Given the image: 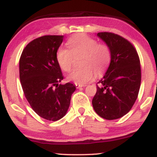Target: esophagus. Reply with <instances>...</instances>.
Instances as JSON below:
<instances>
[{
	"label": "esophagus",
	"instance_id": "34e87169",
	"mask_svg": "<svg viewBox=\"0 0 157 157\" xmlns=\"http://www.w3.org/2000/svg\"><path fill=\"white\" fill-rule=\"evenodd\" d=\"M75 86H76L77 89H79V88H81V87H85V86H86V85H81V84L75 83Z\"/></svg>",
	"mask_w": 157,
	"mask_h": 157
}]
</instances>
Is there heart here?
<instances>
[{"label": "heart", "mask_w": 157, "mask_h": 157, "mask_svg": "<svg viewBox=\"0 0 157 157\" xmlns=\"http://www.w3.org/2000/svg\"><path fill=\"white\" fill-rule=\"evenodd\" d=\"M68 50L59 48L56 60L63 71L68 72L72 68L74 57L82 55V68L75 69L68 75V80L77 84H85L97 76H101L111 62V51L107 45L97 43V40L86 35L74 36L67 42ZM95 72L94 73V71Z\"/></svg>", "instance_id": "obj_1"}]
</instances>
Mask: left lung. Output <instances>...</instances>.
I'll return each instance as SVG.
<instances>
[{"mask_svg": "<svg viewBox=\"0 0 157 157\" xmlns=\"http://www.w3.org/2000/svg\"><path fill=\"white\" fill-rule=\"evenodd\" d=\"M97 36L111 51V63L103 78L99 81L92 100L95 112L105 120H116L131 109L138 97L141 83L140 57L128 40L111 32Z\"/></svg>", "mask_w": 157, "mask_h": 157, "instance_id": "1", "label": "left lung"}]
</instances>
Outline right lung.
I'll return each mask as SVG.
<instances>
[{"instance_id": "add662e5", "label": "right lung", "mask_w": 157, "mask_h": 157, "mask_svg": "<svg viewBox=\"0 0 157 157\" xmlns=\"http://www.w3.org/2000/svg\"><path fill=\"white\" fill-rule=\"evenodd\" d=\"M63 35H45L27 44L19 61L20 80L32 109L40 117L57 121L66 115L71 94L76 90L63 79L56 60V53Z\"/></svg>"}]
</instances>
